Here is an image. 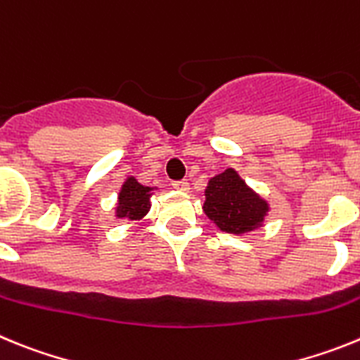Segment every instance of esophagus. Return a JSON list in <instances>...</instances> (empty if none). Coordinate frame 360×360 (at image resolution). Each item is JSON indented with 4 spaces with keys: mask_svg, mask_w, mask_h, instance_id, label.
Wrapping results in <instances>:
<instances>
[{
    "mask_svg": "<svg viewBox=\"0 0 360 360\" xmlns=\"http://www.w3.org/2000/svg\"><path fill=\"white\" fill-rule=\"evenodd\" d=\"M173 187L176 191H182V193H187V191H189V182H186V180H178V182H173Z\"/></svg>",
    "mask_w": 360,
    "mask_h": 360,
    "instance_id": "obj_1",
    "label": "esophagus"
}]
</instances>
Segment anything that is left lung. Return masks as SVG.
Segmentation results:
<instances>
[{"label":"left lung","mask_w":360,"mask_h":360,"mask_svg":"<svg viewBox=\"0 0 360 360\" xmlns=\"http://www.w3.org/2000/svg\"><path fill=\"white\" fill-rule=\"evenodd\" d=\"M270 205L245 184L236 169L227 167L216 174L205 187L203 212L219 231L245 236L263 227Z\"/></svg>","instance_id":"8db88e82"}]
</instances>
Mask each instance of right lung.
Wrapping results in <instances>:
<instances>
[{
    "label": "right lung",
    "instance_id": "obj_1",
    "mask_svg": "<svg viewBox=\"0 0 360 360\" xmlns=\"http://www.w3.org/2000/svg\"><path fill=\"white\" fill-rule=\"evenodd\" d=\"M157 187L142 186L135 176H128L122 182L115 203L117 219H142L151 209V195Z\"/></svg>",
    "mask_w": 360,
    "mask_h": 360
}]
</instances>
